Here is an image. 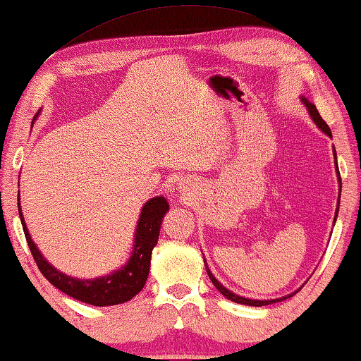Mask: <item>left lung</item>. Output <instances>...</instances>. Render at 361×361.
I'll return each instance as SVG.
<instances>
[{"mask_svg":"<svg viewBox=\"0 0 361 361\" xmlns=\"http://www.w3.org/2000/svg\"><path fill=\"white\" fill-rule=\"evenodd\" d=\"M302 102L306 104L307 111H310V116L312 117V120H314L317 127H319L324 133H327L329 137H332V133H331V128H329V125H327L326 122H324V118L321 117V114L317 112V109H316L314 104L307 102L306 99H302ZM334 154H336V151H334ZM336 158H337V156H336ZM336 164H337V159H336ZM337 176H338V182H342V180H341V172H338V168H337ZM338 203H341V193H338ZM337 210H338V208H337ZM336 216H337V213H336ZM207 274H208V276H210L212 283L216 286V290L219 291V293H221L223 296H226L228 300H231V301H234V302H241V305H247V306H265V305H271V302H275V301H280V300H271V301H257V300H247V298L238 296V295L231 293V291H229L228 288H224V286H223L221 283H219V281L215 279V276L212 275V271H210V269H208V267H207ZM290 296H293V295H290ZM290 296H288V298H290ZM281 300H286V296H285V298H281Z\"/></svg>","mask_w":361,"mask_h":361,"instance_id":"1","label":"left lung"}]
</instances>
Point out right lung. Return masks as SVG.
<instances>
[{"label":"right lung","instance_id":"obj_1","mask_svg":"<svg viewBox=\"0 0 361 361\" xmlns=\"http://www.w3.org/2000/svg\"><path fill=\"white\" fill-rule=\"evenodd\" d=\"M18 208L20 223H23L24 228L25 241L29 244L30 252H32V257L42 275L60 291H63V293L75 298L78 301L87 302V305L92 306H114L130 301L145 286L149 271L151 252H153L154 245L158 244L161 221H163L164 213L169 210V205L164 197L151 198L143 207L142 215H140L137 234H135L133 254L127 265L111 275L94 280L73 279V276H68L55 267H51L44 259V255L39 252V249L35 247L32 239H30L23 213H20V207Z\"/></svg>","mask_w":361,"mask_h":361}]
</instances>
